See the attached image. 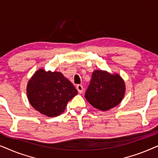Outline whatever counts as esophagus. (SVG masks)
Listing matches in <instances>:
<instances>
[{
	"instance_id": "34e87169",
	"label": "esophagus",
	"mask_w": 158,
	"mask_h": 158,
	"mask_svg": "<svg viewBox=\"0 0 158 158\" xmlns=\"http://www.w3.org/2000/svg\"><path fill=\"white\" fill-rule=\"evenodd\" d=\"M76 88H77V91H78V93H80V94H82V93H83V86H82L81 85H77L76 86Z\"/></svg>"
}]
</instances>
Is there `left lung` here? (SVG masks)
Here are the masks:
<instances>
[{
  "label": "left lung",
  "instance_id": "8db88e82",
  "mask_svg": "<svg viewBox=\"0 0 158 158\" xmlns=\"http://www.w3.org/2000/svg\"><path fill=\"white\" fill-rule=\"evenodd\" d=\"M125 91L124 81L119 75L96 70L92 73L91 81L85 97L94 108L106 111L122 102Z\"/></svg>",
  "mask_w": 158,
  "mask_h": 158
}]
</instances>
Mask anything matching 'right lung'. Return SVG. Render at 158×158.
<instances>
[{
    "mask_svg": "<svg viewBox=\"0 0 158 158\" xmlns=\"http://www.w3.org/2000/svg\"><path fill=\"white\" fill-rule=\"evenodd\" d=\"M27 94L34 109L43 115L55 117L63 113L77 90L62 73L40 68L28 81Z\"/></svg>",
    "mask_w": 158,
    "mask_h": 158,
    "instance_id": "1",
    "label": "right lung"
}]
</instances>
